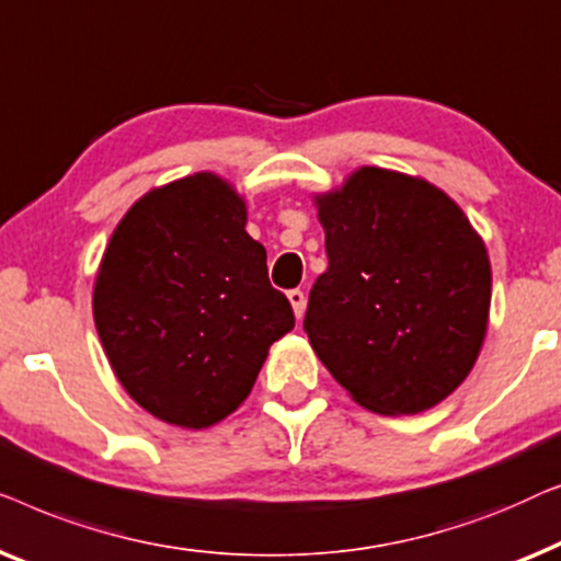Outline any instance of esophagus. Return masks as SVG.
<instances>
[{
	"instance_id": "obj_1",
	"label": "esophagus",
	"mask_w": 561,
	"mask_h": 561,
	"mask_svg": "<svg viewBox=\"0 0 561 561\" xmlns=\"http://www.w3.org/2000/svg\"><path fill=\"white\" fill-rule=\"evenodd\" d=\"M287 297H289L291 310H295V318L299 320V318H302V314H305V302H307V299H305V291H302V289H291Z\"/></svg>"
}]
</instances>
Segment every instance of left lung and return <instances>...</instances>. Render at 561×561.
Listing matches in <instances>:
<instances>
[{
  "label": "left lung",
  "instance_id": "left-lung-1",
  "mask_svg": "<svg viewBox=\"0 0 561 561\" xmlns=\"http://www.w3.org/2000/svg\"><path fill=\"white\" fill-rule=\"evenodd\" d=\"M314 205L328 272L307 302L312 351L368 412H427L468 378L483 348V239L447 193L383 168L356 170Z\"/></svg>",
  "mask_w": 561,
  "mask_h": 561
}]
</instances>
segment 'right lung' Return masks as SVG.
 <instances>
[{
	"mask_svg": "<svg viewBox=\"0 0 561 561\" xmlns=\"http://www.w3.org/2000/svg\"><path fill=\"white\" fill-rule=\"evenodd\" d=\"M93 320L126 393L185 430L236 412L270 345L295 328L264 247L247 233V203L213 172L126 210L93 284Z\"/></svg>",
	"mask_w": 561,
	"mask_h": 561,
	"instance_id": "right-lung-1",
	"label": "right lung"
}]
</instances>
